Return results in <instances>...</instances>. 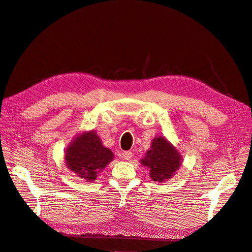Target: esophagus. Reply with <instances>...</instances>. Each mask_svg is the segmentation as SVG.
Masks as SVG:
<instances>
[{"label": "esophagus", "mask_w": 252, "mask_h": 252, "mask_svg": "<svg viewBox=\"0 0 252 252\" xmlns=\"http://www.w3.org/2000/svg\"><path fill=\"white\" fill-rule=\"evenodd\" d=\"M132 157V152L131 151H123L122 152V158L124 159H130Z\"/></svg>", "instance_id": "esophagus-1"}]
</instances>
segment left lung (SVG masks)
<instances>
[{
    "mask_svg": "<svg viewBox=\"0 0 252 252\" xmlns=\"http://www.w3.org/2000/svg\"><path fill=\"white\" fill-rule=\"evenodd\" d=\"M141 163L150 169L149 174L152 180L162 183L172 178V174L179 169L181 156L165 138L159 136L152 141L151 149L147 151Z\"/></svg>",
    "mask_w": 252,
    "mask_h": 252,
    "instance_id": "8db88e82",
    "label": "left lung"
}]
</instances>
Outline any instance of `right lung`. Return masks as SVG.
I'll return each instance as SVG.
<instances>
[{"label":"right lung","mask_w":252,"mask_h":252,"mask_svg":"<svg viewBox=\"0 0 252 252\" xmlns=\"http://www.w3.org/2000/svg\"><path fill=\"white\" fill-rule=\"evenodd\" d=\"M68 168L81 179L94 181L97 172L103 170L111 159L112 151L103 146L95 132L90 131L74 139L65 155Z\"/></svg>","instance_id":"obj_1"}]
</instances>
